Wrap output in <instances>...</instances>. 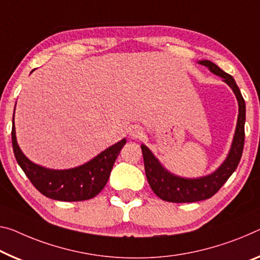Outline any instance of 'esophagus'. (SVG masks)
<instances>
[{
    "instance_id": "34e87169",
    "label": "esophagus",
    "mask_w": 260,
    "mask_h": 260,
    "mask_svg": "<svg viewBox=\"0 0 260 260\" xmlns=\"http://www.w3.org/2000/svg\"><path fill=\"white\" fill-rule=\"evenodd\" d=\"M130 136H131V138H134V139L142 138L143 137V130L141 129V127L136 126V127H134L133 130H131Z\"/></svg>"
}]
</instances>
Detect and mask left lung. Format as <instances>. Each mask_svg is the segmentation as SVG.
<instances>
[{"mask_svg": "<svg viewBox=\"0 0 260 260\" xmlns=\"http://www.w3.org/2000/svg\"><path fill=\"white\" fill-rule=\"evenodd\" d=\"M201 65L208 67L211 73L218 75L223 79L228 86L230 87L236 95L238 101V118L235 136L231 144L230 151L228 153L225 160L218 169L209 175L201 178H181L172 174L164 167L150 149L143 144L142 152L144 158V166H145V174L149 181L151 189L154 191L157 197L164 201L186 203L197 202L202 200L209 199L216 194L218 189L224 185L225 181L230 178L237 169L239 160H241L243 147H244V124H245V102L242 96L241 90L236 85L235 79L230 74L222 71L217 65L209 60L199 61Z\"/></svg>", "mask_w": 260, "mask_h": 260, "instance_id": "1", "label": "left lung"}]
</instances>
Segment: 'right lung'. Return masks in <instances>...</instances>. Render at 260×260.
<instances>
[{
    "mask_svg": "<svg viewBox=\"0 0 260 260\" xmlns=\"http://www.w3.org/2000/svg\"><path fill=\"white\" fill-rule=\"evenodd\" d=\"M11 141L16 160L32 185L46 198L58 201H85L93 199L105 188L125 138L102 151L81 166L70 170H50L39 166L25 157L19 149L13 116Z\"/></svg>",
    "mask_w": 260,
    "mask_h": 260,
    "instance_id": "add662e5",
    "label": "right lung"
}]
</instances>
